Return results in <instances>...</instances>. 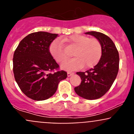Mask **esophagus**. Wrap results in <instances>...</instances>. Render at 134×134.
I'll return each instance as SVG.
<instances>
[{"label":"esophagus","instance_id":"obj_1","mask_svg":"<svg viewBox=\"0 0 134 134\" xmlns=\"http://www.w3.org/2000/svg\"><path fill=\"white\" fill-rule=\"evenodd\" d=\"M74 74V72H70V71H68V72H67V76H71V75H73Z\"/></svg>","mask_w":134,"mask_h":134}]
</instances>
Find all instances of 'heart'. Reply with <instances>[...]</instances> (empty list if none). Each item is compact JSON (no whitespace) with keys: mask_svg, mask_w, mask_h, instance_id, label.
Returning a JSON list of instances; mask_svg holds the SVG:
<instances>
[{"mask_svg":"<svg viewBox=\"0 0 134 134\" xmlns=\"http://www.w3.org/2000/svg\"><path fill=\"white\" fill-rule=\"evenodd\" d=\"M62 41L67 42L69 47L75 48L73 52L75 58L62 64V67L64 69H78L83 65L86 68H91L95 66L101 58L102 44L97 38H90L88 36L75 34ZM49 51L54 59L58 63H62L69 57L63 42L59 39H56L51 43Z\"/></svg>","mask_w":134,"mask_h":134,"instance_id":"b5f03b06","label":"heart"}]
</instances>
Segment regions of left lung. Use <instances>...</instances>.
Instances as JSON below:
<instances>
[{
  "label": "left lung",
  "instance_id": "left-lung-1",
  "mask_svg": "<svg viewBox=\"0 0 134 134\" xmlns=\"http://www.w3.org/2000/svg\"><path fill=\"white\" fill-rule=\"evenodd\" d=\"M86 34L94 36L102 44V53L98 63L86 72H77L81 83L75 87L76 93L88 100H94L104 95L114 82L119 68V55L114 43L106 35L98 32Z\"/></svg>",
  "mask_w": 134,
  "mask_h": 134
}]
</instances>
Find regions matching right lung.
Masks as SVG:
<instances>
[{
    "label": "right lung",
    "mask_w": 134,
    "mask_h": 134,
    "mask_svg": "<svg viewBox=\"0 0 134 134\" xmlns=\"http://www.w3.org/2000/svg\"><path fill=\"white\" fill-rule=\"evenodd\" d=\"M58 34L46 32L30 34L21 40L13 54V71L22 92L34 100L52 97L59 82L67 73L59 71L49 51L50 44Z\"/></svg>",
    "instance_id": "right-lung-1"
}]
</instances>
